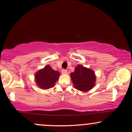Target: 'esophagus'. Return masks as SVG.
Masks as SVG:
<instances>
[{
  "mask_svg": "<svg viewBox=\"0 0 132 132\" xmlns=\"http://www.w3.org/2000/svg\"><path fill=\"white\" fill-rule=\"evenodd\" d=\"M61 71H62V73L64 74V75H66V74L67 73V70L65 69H62Z\"/></svg>",
  "mask_w": 132,
  "mask_h": 132,
  "instance_id": "34e87169",
  "label": "esophagus"
}]
</instances>
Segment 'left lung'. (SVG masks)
Segmentation results:
<instances>
[{
	"label": "left lung",
	"mask_w": 132,
	"mask_h": 132,
	"mask_svg": "<svg viewBox=\"0 0 132 132\" xmlns=\"http://www.w3.org/2000/svg\"><path fill=\"white\" fill-rule=\"evenodd\" d=\"M75 88L81 91H88L95 85V77L94 72L89 68L82 65H77L75 71L70 75Z\"/></svg>",
	"instance_id": "obj_1"
}]
</instances>
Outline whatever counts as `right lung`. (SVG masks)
Returning a JSON list of instances; mask_svg holds the SVG:
<instances>
[{"instance_id": "1", "label": "right lung", "mask_w": 132, "mask_h": 132, "mask_svg": "<svg viewBox=\"0 0 132 132\" xmlns=\"http://www.w3.org/2000/svg\"><path fill=\"white\" fill-rule=\"evenodd\" d=\"M59 75V72L55 71L49 65H47L35 74V82L42 89H48L55 85Z\"/></svg>"}]
</instances>
